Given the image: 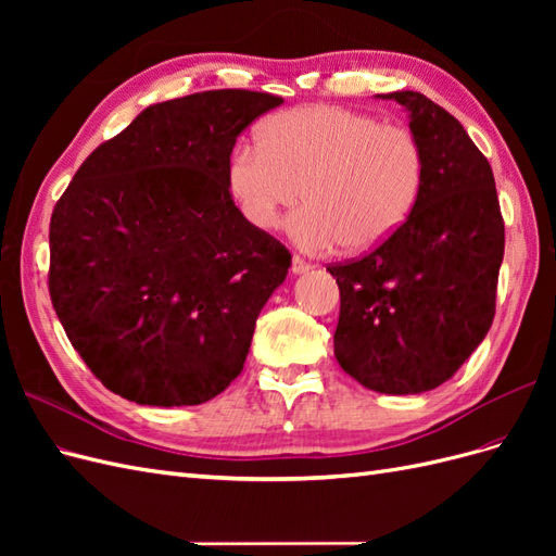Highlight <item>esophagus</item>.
<instances>
[{"label":"esophagus","instance_id":"1","mask_svg":"<svg viewBox=\"0 0 556 556\" xmlns=\"http://www.w3.org/2000/svg\"><path fill=\"white\" fill-rule=\"evenodd\" d=\"M311 268H313V264L311 262H306V260H301L299 255H294L292 257V274H306V271H311Z\"/></svg>","mask_w":556,"mask_h":556}]
</instances>
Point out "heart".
I'll use <instances>...</instances> for the list:
<instances>
[{
	"mask_svg": "<svg viewBox=\"0 0 556 556\" xmlns=\"http://www.w3.org/2000/svg\"><path fill=\"white\" fill-rule=\"evenodd\" d=\"M425 150L408 127L343 106L280 111L227 162V190L245 223L274 229L299 199L290 233L308 250L364 252L408 220L425 182Z\"/></svg>",
	"mask_w": 556,
	"mask_h": 556,
	"instance_id": "heart-1",
	"label": "heart"
}]
</instances>
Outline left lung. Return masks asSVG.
I'll return each mask as SVG.
<instances>
[{"mask_svg": "<svg viewBox=\"0 0 556 556\" xmlns=\"http://www.w3.org/2000/svg\"><path fill=\"white\" fill-rule=\"evenodd\" d=\"M382 99L408 109L427 172L390 239L327 266L341 290L333 355L368 390L419 394L457 374L490 331L506 227L492 166L457 117L422 92Z\"/></svg>", "mask_w": 556, "mask_h": 556, "instance_id": "8db88e82", "label": "left lung"}]
</instances>
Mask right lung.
I'll return each instance as SVG.
<instances>
[{
	"instance_id": "right-lung-1",
	"label": "right lung",
	"mask_w": 556,
	"mask_h": 556,
	"mask_svg": "<svg viewBox=\"0 0 556 556\" xmlns=\"http://www.w3.org/2000/svg\"><path fill=\"white\" fill-rule=\"evenodd\" d=\"M280 104L268 92L208 90L148 106L58 199L50 301L113 394L197 406L243 371L292 255L233 206L227 162L239 134Z\"/></svg>"
}]
</instances>
